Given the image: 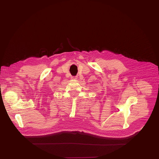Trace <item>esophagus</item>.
Wrapping results in <instances>:
<instances>
[{
    "label": "esophagus",
    "instance_id": "obj_1",
    "mask_svg": "<svg viewBox=\"0 0 159 159\" xmlns=\"http://www.w3.org/2000/svg\"><path fill=\"white\" fill-rule=\"evenodd\" d=\"M77 79V77H76V76H72L71 77V79Z\"/></svg>",
    "mask_w": 159,
    "mask_h": 159
}]
</instances>
